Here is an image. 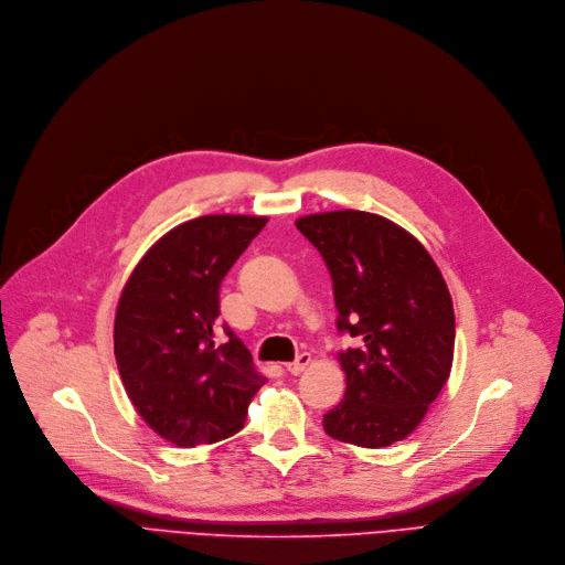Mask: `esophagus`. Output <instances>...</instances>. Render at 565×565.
I'll return each instance as SVG.
<instances>
[{
  "label": "esophagus",
  "instance_id": "34e87169",
  "mask_svg": "<svg viewBox=\"0 0 565 565\" xmlns=\"http://www.w3.org/2000/svg\"><path fill=\"white\" fill-rule=\"evenodd\" d=\"M309 362H311V354L309 352H300L298 358H295V362L286 364V371L292 373V375H300L309 366Z\"/></svg>",
  "mask_w": 565,
  "mask_h": 565
}]
</instances>
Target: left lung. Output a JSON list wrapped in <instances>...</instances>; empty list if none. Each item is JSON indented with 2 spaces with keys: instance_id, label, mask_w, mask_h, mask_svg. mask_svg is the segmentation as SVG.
Masks as SVG:
<instances>
[{
  "instance_id": "left-lung-1",
  "label": "left lung",
  "mask_w": 565,
  "mask_h": 565,
  "mask_svg": "<svg viewBox=\"0 0 565 565\" xmlns=\"http://www.w3.org/2000/svg\"><path fill=\"white\" fill-rule=\"evenodd\" d=\"M332 275L345 396L322 417L330 437L366 449L405 439L451 373L456 316L419 241L380 215L337 211L295 222Z\"/></svg>"
}]
</instances>
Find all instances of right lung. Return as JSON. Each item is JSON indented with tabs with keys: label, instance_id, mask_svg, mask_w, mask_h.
<instances>
[{
	"label": "right lung",
	"instance_id": "obj_1",
	"mask_svg": "<svg viewBox=\"0 0 565 565\" xmlns=\"http://www.w3.org/2000/svg\"><path fill=\"white\" fill-rule=\"evenodd\" d=\"M265 222L205 215L175 226L124 288L114 322L118 373L141 419L175 447L235 435L265 384L247 345L220 322V286Z\"/></svg>",
	"mask_w": 565,
	"mask_h": 565
}]
</instances>
